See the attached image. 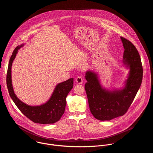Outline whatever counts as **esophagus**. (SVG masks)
I'll use <instances>...</instances> for the list:
<instances>
[{
    "instance_id": "34e87169",
    "label": "esophagus",
    "mask_w": 153,
    "mask_h": 153,
    "mask_svg": "<svg viewBox=\"0 0 153 153\" xmlns=\"http://www.w3.org/2000/svg\"><path fill=\"white\" fill-rule=\"evenodd\" d=\"M76 82L78 84H81L82 82H83V78L81 77V76H78L76 78Z\"/></svg>"
}]
</instances>
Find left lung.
I'll use <instances>...</instances> for the list:
<instances>
[{"mask_svg": "<svg viewBox=\"0 0 153 153\" xmlns=\"http://www.w3.org/2000/svg\"><path fill=\"white\" fill-rule=\"evenodd\" d=\"M121 39L124 48L123 62L130 68L125 87L109 91L101 87L96 74L92 71L85 74L87 82L85 89L89 109L94 117L101 121H109L124 115L142 82L143 69L139 53L130 41L123 37Z\"/></svg>", "mask_w": 153, "mask_h": 153, "instance_id": "obj_1", "label": "left lung"}]
</instances>
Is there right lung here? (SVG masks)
Segmentation results:
<instances>
[{"instance_id": "1", "label": "right lung", "mask_w": 153, "mask_h": 153, "mask_svg": "<svg viewBox=\"0 0 153 153\" xmlns=\"http://www.w3.org/2000/svg\"><path fill=\"white\" fill-rule=\"evenodd\" d=\"M23 45L18 46L15 49L9 60L6 75V84L9 95L22 114L32 121L44 124H53L60 120L65 112L66 98L73 88L74 78L58 84L50 99L43 105L30 106L23 103L14 93L11 79L12 65L18 50Z\"/></svg>"}]
</instances>
